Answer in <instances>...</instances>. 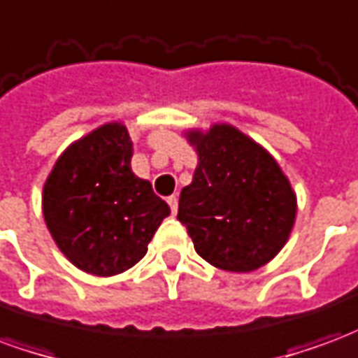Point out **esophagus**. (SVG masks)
<instances>
[{
    "mask_svg": "<svg viewBox=\"0 0 358 358\" xmlns=\"http://www.w3.org/2000/svg\"><path fill=\"white\" fill-rule=\"evenodd\" d=\"M166 201H169V205H171L172 213H176V210H178V197H176V195H171Z\"/></svg>",
    "mask_w": 358,
    "mask_h": 358,
    "instance_id": "obj_1",
    "label": "esophagus"
}]
</instances>
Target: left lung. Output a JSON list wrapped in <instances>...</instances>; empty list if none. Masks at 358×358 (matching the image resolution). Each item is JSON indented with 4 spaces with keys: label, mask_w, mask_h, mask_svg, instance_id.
I'll list each match as a JSON object with an SVG mask.
<instances>
[{
    "label": "left lung",
    "mask_w": 358,
    "mask_h": 358,
    "mask_svg": "<svg viewBox=\"0 0 358 358\" xmlns=\"http://www.w3.org/2000/svg\"><path fill=\"white\" fill-rule=\"evenodd\" d=\"M197 153L180 194L178 220L197 255L228 272H253L282 251L295 224L297 195L268 151L228 122L184 132Z\"/></svg>",
    "instance_id": "8db88e82"
}]
</instances>
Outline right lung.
I'll return each mask as SVG.
<instances>
[{
  "mask_svg": "<svg viewBox=\"0 0 358 358\" xmlns=\"http://www.w3.org/2000/svg\"><path fill=\"white\" fill-rule=\"evenodd\" d=\"M132 153L128 128L105 122L73 141L45 178V226L82 272L107 278L132 268L171 215L149 180L132 172Z\"/></svg>",
  "mask_w": 358,
  "mask_h": 358,
  "instance_id": "add662e5",
  "label": "right lung"
}]
</instances>
